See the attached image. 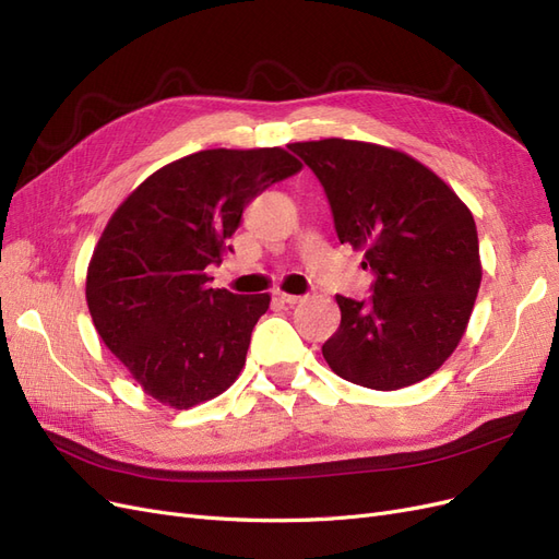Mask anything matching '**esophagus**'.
I'll list each match as a JSON object with an SVG mask.
<instances>
[{"mask_svg":"<svg viewBox=\"0 0 559 559\" xmlns=\"http://www.w3.org/2000/svg\"><path fill=\"white\" fill-rule=\"evenodd\" d=\"M277 300L286 302V306H296V302H300V300H302V296H296V294H284V292H280V294H277Z\"/></svg>","mask_w":559,"mask_h":559,"instance_id":"34e87169","label":"esophagus"}]
</instances>
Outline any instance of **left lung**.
<instances>
[{
  "label": "left lung",
  "instance_id": "obj_1",
  "mask_svg": "<svg viewBox=\"0 0 559 559\" xmlns=\"http://www.w3.org/2000/svg\"><path fill=\"white\" fill-rule=\"evenodd\" d=\"M329 198L341 245L364 251L368 300L335 296L341 326L321 347L335 376L394 392L436 373L460 345L483 265L471 210L427 165L354 140L289 144Z\"/></svg>",
  "mask_w": 559,
  "mask_h": 559
}]
</instances>
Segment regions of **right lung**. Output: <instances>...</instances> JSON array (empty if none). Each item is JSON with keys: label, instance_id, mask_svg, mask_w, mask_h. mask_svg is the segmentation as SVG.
<instances>
[{"label": "right lung", "instance_id": "add662e5", "mask_svg": "<svg viewBox=\"0 0 559 559\" xmlns=\"http://www.w3.org/2000/svg\"><path fill=\"white\" fill-rule=\"evenodd\" d=\"M273 148H207L160 167L134 189L99 238L86 300L103 343L144 394L186 411L238 380L267 294L210 289L249 202L300 170Z\"/></svg>", "mask_w": 559, "mask_h": 559}]
</instances>
